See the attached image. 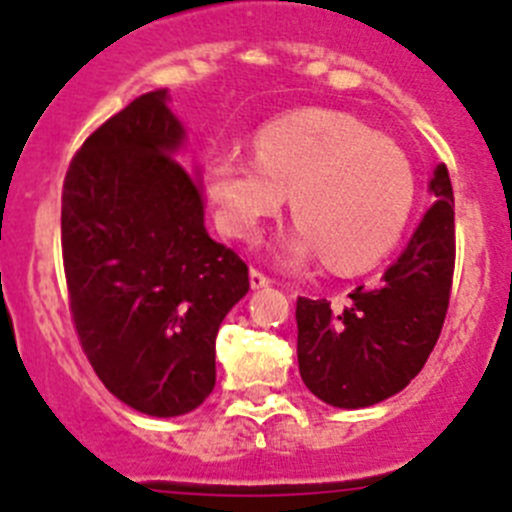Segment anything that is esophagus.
Listing matches in <instances>:
<instances>
[{"label": "esophagus", "mask_w": 512, "mask_h": 512, "mask_svg": "<svg viewBox=\"0 0 512 512\" xmlns=\"http://www.w3.org/2000/svg\"><path fill=\"white\" fill-rule=\"evenodd\" d=\"M248 277H251V287H253V289L269 287V284H271V279L266 277L264 271H259V269H251V274H248Z\"/></svg>", "instance_id": "34e87169"}]
</instances>
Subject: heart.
<instances>
[{
  "instance_id": "obj_1",
  "label": "heart",
  "mask_w": 512,
  "mask_h": 512,
  "mask_svg": "<svg viewBox=\"0 0 512 512\" xmlns=\"http://www.w3.org/2000/svg\"><path fill=\"white\" fill-rule=\"evenodd\" d=\"M207 194L215 220L235 241H253L287 202L297 223L277 253L302 264L323 253L336 271L377 264L408 225L415 174L408 156L354 117L305 110L269 122L256 156L225 148L207 158Z\"/></svg>"
}]
</instances>
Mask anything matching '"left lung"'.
<instances>
[{
  "instance_id": "obj_1",
  "label": "left lung",
  "mask_w": 512,
  "mask_h": 512,
  "mask_svg": "<svg viewBox=\"0 0 512 512\" xmlns=\"http://www.w3.org/2000/svg\"><path fill=\"white\" fill-rule=\"evenodd\" d=\"M431 192L436 202L372 289L356 287L343 310L297 297L300 377L333 408H369L405 390L441 336L456 259L454 189L443 164Z\"/></svg>"
}]
</instances>
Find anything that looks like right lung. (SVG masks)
<instances>
[{"mask_svg":"<svg viewBox=\"0 0 512 512\" xmlns=\"http://www.w3.org/2000/svg\"><path fill=\"white\" fill-rule=\"evenodd\" d=\"M166 89L99 125L71 158L61 248L81 348L120 402L153 418L200 408L215 338L248 292V266L205 230L200 182L176 161Z\"/></svg>","mask_w":512,"mask_h":512,"instance_id":"1","label":"right lung"}]
</instances>
